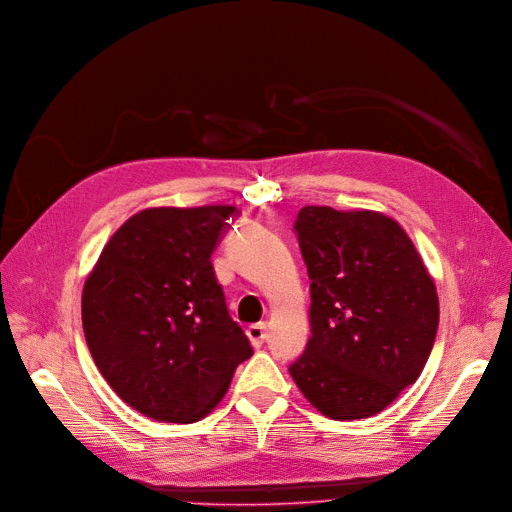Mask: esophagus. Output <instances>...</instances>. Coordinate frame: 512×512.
<instances>
[{
	"mask_svg": "<svg viewBox=\"0 0 512 512\" xmlns=\"http://www.w3.org/2000/svg\"><path fill=\"white\" fill-rule=\"evenodd\" d=\"M246 335H249L253 348H261L263 342H266V337H268V325L266 323L251 325L249 329H246Z\"/></svg>",
	"mask_w": 512,
	"mask_h": 512,
	"instance_id": "obj_1",
	"label": "esophagus"
}]
</instances>
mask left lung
I'll use <instances>...</instances> for the list:
<instances>
[{
  "mask_svg": "<svg viewBox=\"0 0 512 512\" xmlns=\"http://www.w3.org/2000/svg\"><path fill=\"white\" fill-rule=\"evenodd\" d=\"M295 234L312 335L289 373L327 418H369L420 377L439 329L437 287L403 227L382 213L304 206Z\"/></svg>",
  "mask_w": 512,
  "mask_h": 512,
  "instance_id": "left-lung-1",
  "label": "left lung"
}]
</instances>
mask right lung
<instances>
[{
    "label": "right lung",
    "mask_w": 512,
    "mask_h": 512,
    "mask_svg": "<svg viewBox=\"0 0 512 512\" xmlns=\"http://www.w3.org/2000/svg\"><path fill=\"white\" fill-rule=\"evenodd\" d=\"M236 215L223 204L145 208L109 238L86 278L82 325L94 365L151 420L198 422L253 354L211 263Z\"/></svg>",
    "instance_id": "add662e5"
}]
</instances>
